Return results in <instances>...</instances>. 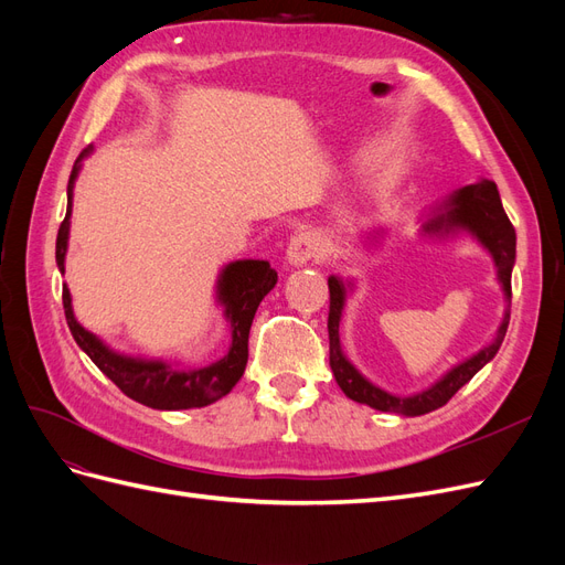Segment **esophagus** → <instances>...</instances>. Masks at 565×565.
<instances>
[{"mask_svg":"<svg viewBox=\"0 0 565 565\" xmlns=\"http://www.w3.org/2000/svg\"><path fill=\"white\" fill-rule=\"evenodd\" d=\"M320 254H322L320 237L311 231L297 233L287 245V262L292 266H303L309 262H316V259H320Z\"/></svg>","mask_w":565,"mask_h":565,"instance_id":"1","label":"esophagus"}]
</instances>
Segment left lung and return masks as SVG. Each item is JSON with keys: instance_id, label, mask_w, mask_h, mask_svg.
Here are the masks:
<instances>
[{"instance_id": "obj_1", "label": "left lung", "mask_w": 565, "mask_h": 565, "mask_svg": "<svg viewBox=\"0 0 565 565\" xmlns=\"http://www.w3.org/2000/svg\"><path fill=\"white\" fill-rule=\"evenodd\" d=\"M457 228H465L471 235H476L478 243L492 254L494 266H498V280L502 282L504 297L511 303V268H514V262H516V231L511 226V221L502 207V200L494 181L483 179L478 183L465 185L461 191L450 195V200L443 202L440 212L431 221H426L424 226L426 233H452ZM328 287H330V316H328L330 367L334 372V380L351 401L365 403L374 409H382V413L417 417L446 405L478 370L492 361L494 353L500 351L509 328L511 311L507 309L498 337L492 339V344L483 347L476 355H471L469 361L452 367L446 377L438 380L431 388L419 391L417 396L401 398V396H393V393H386L380 386L370 384L363 374L347 361V355L341 353L339 320L347 301V285L332 276L328 280Z\"/></svg>"}]
</instances>
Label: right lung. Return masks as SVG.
Returning a JSON list of instances; mask_svg holds the SVG:
<instances>
[{
    "label": "right lung",
    "instance_id": "1",
    "mask_svg": "<svg viewBox=\"0 0 565 565\" xmlns=\"http://www.w3.org/2000/svg\"><path fill=\"white\" fill-rule=\"evenodd\" d=\"M89 150H82L77 158L71 181H67V212L56 237V264L58 270H65V249H67V233H71V207H73V185L79 172V162ZM278 282L276 268H270L268 262L259 259H243L233 262L224 268L218 278V301L226 306V318L231 322V349L221 361L195 367V370H177L162 361H139V358L119 355L110 351L104 341L89 330H84L75 320L71 292L63 285V309L67 328H71L77 347L87 353L94 365L106 374V377L129 396L131 401L148 405L152 409H191L204 407L226 393L243 377L247 365V339L256 309L262 299L270 292Z\"/></svg>",
    "mask_w": 565,
    "mask_h": 565
}]
</instances>
